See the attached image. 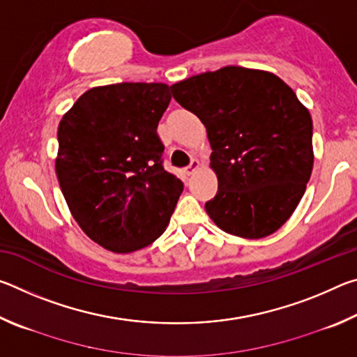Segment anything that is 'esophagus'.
Here are the masks:
<instances>
[{
  "label": "esophagus",
  "mask_w": 357,
  "mask_h": 357,
  "mask_svg": "<svg viewBox=\"0 0 357 357\" xmlns=\"http://www.w3.org/2000/svg\"><path fill=\"white\" fill-rule=\"evenodd\" d=\"M198 168H200V162H198L197 159H192V162L189 164V167H185V168H184V172H185V174H192L193 172L198 170Z\"/></svg>",
  "instance_id": "34e87169"
}]
</instances>
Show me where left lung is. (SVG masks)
Returning <instances> with one entry per match:
<instances>
[{
  "label": "left lung",
  "mask_w": 357,
  "mask_h": 357,
  "mask_svg": "<svg viewBox=\"0 0 357 357\" xmlns=\"http://www.w3.org/2000/svg\"><path fill=\"white\" fill-rule=\"evenodd\" d=\"M174 100L200 118L219 190L204 208L233 236L277 231L298 206L313 168L312 116L274 74L227 66L172 84Z\"/></svg>",
  "instance_id": "8db88e82"
}]
</instances>
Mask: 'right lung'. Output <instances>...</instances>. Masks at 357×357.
I'll return each instance as SVG.
<instances>
[{"label":"right lung","mask_w":357,"mask_h":357,"mask_svg":"<svg viewBox=\"0 0 357 357\" xmlns=\"http://www.w3.org/2000/svg\"><path fill=\"white\" fill-rule=\"evenodd\" d=\"M172 100L165 83H116L82 94L58 126L56 176L94 243L130 253L160 236L184 185L162 165L157 126Z\"/></svg>","instance_id":"right-lung-1"}]
</instances>
